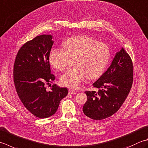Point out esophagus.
I'll list each match as a JSON object with an SVG mask.
<instances>
[{"label":"esophagus","instance_id":"obj_1","mask_svg":"<svg viewBox=\"0 0 148 148\" xmlns=\"http://www.w3.org/2000/svg\"><path fill=\"white\" fill-rule=\"evenodd\" d=\"M69 94L75 95V94H76V92L72 90H71V89H69Z\"/></svg>","mask_w":148,"mask_h":148}]
</instances>
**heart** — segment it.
<instances>
[{
	"mask_svg": "<svg viewBox=\"0 0 148 148\" xmlns=\"http://www.w3.org/2000/svg\"><path fill=\"white\" fill-rule=\"evenodd\" d=\"M63 48H53L49 56L54 68L63 71L67 66L70 58H74L75 67L69 69L60 77L63 86L77 89L86 77L95 79L105 70L110 59L108 46L90 36H72L63 43Z\"/></svg>",
	"mask_w": 148,
	"mask_h": 148,
	"instance_id": "heart-1",
	"label": "heart"
}]
</instances>
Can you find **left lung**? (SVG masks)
<instances>
[{
	"label": "left lung",
	"instance_id": "8db88e82",
	"mask_svg": "<svg viewBox=\"0 0 148 148\" xmlns=\"http://www.w3.org/2000/svg\"><path fill=\"white\" fill-rule=\"evenodd\" d=\"M134 65L123 48L116 53L112 64L96 82L98 92L86 91L87 101L83 107L86 116L95 121L103 120L116 113L132 88Z\"/></svg>",
	"mask_w": 148,
	"mask_h": 148
}]
</instances>
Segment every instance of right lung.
<instances>
[{
  "label": "right lung",
  "mask_w": 148,
  "mask_h": 148,
  "mask_svg": "<svg viewBox=\"0 0 148 148\" xmlns=\"http://www.w3.org/2000/svg\"><path fill=\"white\" fill-rule=\"evenodd\" d=\"M51 35H40L23 45L17 53L13 66V81L19 99L34 116L44 119L56 112L60 101L68 94L66 88L53 85L49 56L54 42Z\"/></svg>",
  "instance_id": "obj_1"
}]
</instances>
